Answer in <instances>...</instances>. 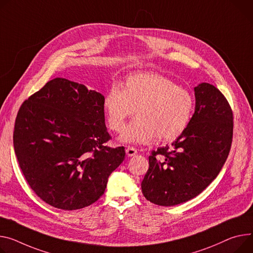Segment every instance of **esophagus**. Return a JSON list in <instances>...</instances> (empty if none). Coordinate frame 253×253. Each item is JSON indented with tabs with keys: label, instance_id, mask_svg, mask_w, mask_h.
<instances>
[{
	"label": "esophagus",
	"instance_id": "obj_1",
	"mask_svg": "<svg viewBox=\"0 0 253 253\" xmlns=\"http://www.w3.org/2000/svg\"><path fill=\"white\" fill-rule=\"evenodd\" d=\"M126 155H127L128 157H132V156H134L135 154L138 153V150L132 148V147H127V148L126 149Z\"/></svg>",
	"mask_w": 253,
	"mask_h": 253
}]
</instances>
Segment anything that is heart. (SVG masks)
<instances>
[{
	"instance_id": "b5f03b06",
	"label": "heart",
	"mask_w": 253,
	"mask_h": 253,
	"mask_svg": "<svg viewBox=\"0 0 253 253\" xmlns=\"http://www.w3.org/2000/svg\"><path fill=\"white\" fill-rule=\"evenodd\" d=\"M108 126L119 132L133 113L135 118L124 130L121 141L148 144L156 137L171 141L185 130L193 110L191 94L168 78L153 73L131 75L122 85H113L103 99Z\"/></svg>"
}]
</instances>
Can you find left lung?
I'll list each match as a JSON object with an SVG mask.
<instances>
[{
  "label": "left lung",
  "instance_id": "1",
  "mask_svg": "<svg viewBox=\"0 0 253 253\" xmlns=\"http://www.w3.org/2000/svg\"><path fill=\"white\" fill-rule=\"evenodd\" d=\"M196 108L185 130L149 156L142 181L144 197L171 207L199 194L220 173L230 152L233 113L225 96L209 83L194 87Z\"/></svg>",
  "mask_w": 253,
  "mask_h": 253
}]
</instances>
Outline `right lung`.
Segmentation results:
<instances>
[{
	"label": "right lung",
	"mask_w": 253,
	"mask_h": 253,
	"mask_svg": "<svg viewBox=\"0 0 253 253\" xmlns=\"http://www.w3.org/2000/svg\"><path fill=\"white\" fill-rule=\"evenodd\" d=\"M103 99L83 84L55 78L18 111L13 143L19 166L32 190L54 208L95 203L125 160L124 147L105 146L111 137Z\"/></svg>",
	"instance_id": "1"
}]
</instances>
